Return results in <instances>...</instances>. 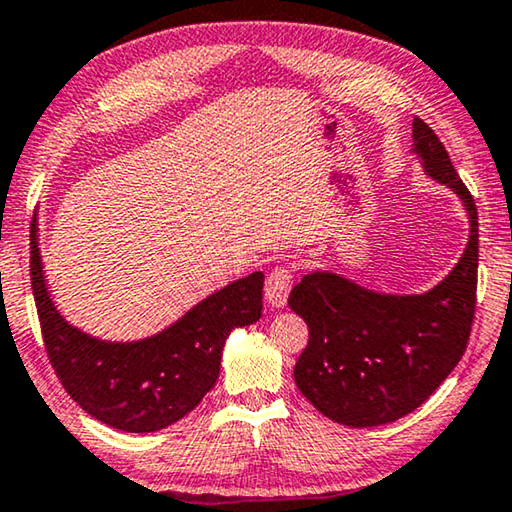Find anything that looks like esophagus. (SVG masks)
I'll list each match as a JSON object with an SVG mask.
<instances>
[{"instance_id": "esophagus-1", "label": "esophagus", "mask_w": 512, "mask_h": 512, "mask_svg": "<svg viewBox=\"0 0 512 512\" xmlns=\"http://www.w3.org/2000/svg\"><path fill=\"white\" fill-rule=\"evenodd\" d=\"M293 288V272L286 267H274L265 279V300L274 309H281L288 302V293Z\"/></svg>"}]
</instances>
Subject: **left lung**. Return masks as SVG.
Listing matches in <instances>:
<instances>
[{
	"instance_id": "left-lung-1",
	"label": "left lung",
	"mask_w": 512,
	"mask_h": 512,
	"mask_svg": "<svg viewBox=\"0 0 512 512\" xmlns=\"http://www.w3.org/2000/svg\"><path fill=\"white\" fill-rule=\"evenodd\" d=\"M412 153L426 174L460 196L469 242L446 277L421 295H391L332 270H313L288 306L309 325L295 384L327 419L350 428L384 426L414 412L465 355L476 309L478 212L439 137L412 123Z\"/></svg>"
}]
</instances>
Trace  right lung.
<instances>
[{
	"label": "right lung",
	"instance_id": "right-lung-1",
	"mask_svg": "<svg viewBox=\"0 0 512 512\" xmlns=\"http://www.w3.org/2000/svg\"><path fill=\"white\" fill-rule=\"evenodd\" d=\"M263 281V272H251L162 332L105 341L59 313L47 290L36 219L31 224V288L50 364L84 412L123 432H157L201 403L219 377L226 338L261 318Z\"/></svg>",
	"mask_w": 512,
	"mask_h": 512
}]
</instances>
